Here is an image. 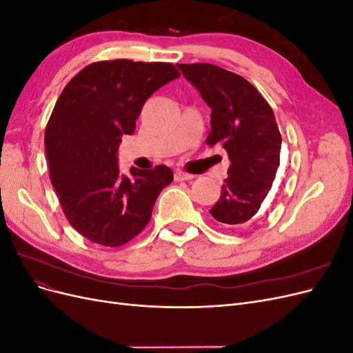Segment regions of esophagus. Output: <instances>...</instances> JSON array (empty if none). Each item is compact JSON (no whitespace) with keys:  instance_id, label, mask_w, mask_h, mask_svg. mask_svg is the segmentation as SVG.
I'll return each mask as SVG.
<instances>
[{"instance_id":"obj_1","label":"esophagus","mask_w":353,"mask_h":353,"mask_svg":"<svg viewBox=\"0 0 353 353\" xmlns=\"http://www.w3.org/2000/svg\"><path fill=\"white\" fill-rule=\"evenodd\" d=\"M174 178H175V181H188V179H193L194 175L183 172V170H175Z\"/></svg>"}]
</instances>
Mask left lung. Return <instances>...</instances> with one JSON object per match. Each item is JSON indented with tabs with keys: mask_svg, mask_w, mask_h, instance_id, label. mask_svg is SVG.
<instances>
[{
	"mask_svg": "<svg viewBox=\"0 0 353 353\" xmlns=\"http://www.w3.org/2000/svg\"><path fill=\"white\" fill-rule=\"evenodd\" d=\"M209 105L206 143L230 159L221 197L209 212L223 227H240L262 210L280 166L283 138L271 105L237 73L209 63L176 65Z\"/></svg>",
	"mask_w": 353,
	"mask_h": 353,
	"instance_id": "left-lung-1",
	"label": "left lung"
}]
</instances>
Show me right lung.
<instances>
[{
	"mask_svg": "<svg viewBox=\"0 0 353 353\" xmlns=\"http://www.w3.org/2000/svg\"><path fill=\"white\" fill-rule=\"evenodd\" d=\"M176 78L170 63L97 61L61 91L46 130L50 178L70 225L85 239L109 248L132 240L172 183L165 165L121 174L117 152L147 99Z\"/></svg>",
	"mask_w": 353,
	"mask_h": 353,
	"instance_id": "right-lung-1",
	"label": "right lung"
}]
</instances>
